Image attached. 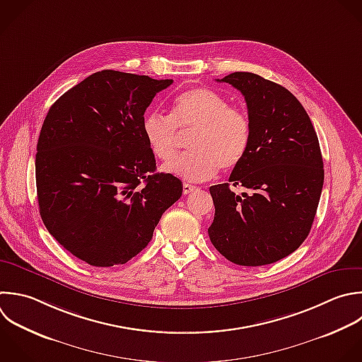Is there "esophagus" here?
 Wrapping results in <instances>:
<instances>
[{"instance_id": "esophagus-1", "label": "esophagus", "mask_w": 362, "mask_h": 362, "mask_svg": "<svg viewBox=\"0 0 362 362\" xmlns=\"http://www.w3.org/2000/svg\"><path fill=\"white\" fill-rule=\"evenodd\" d=\"M197 189V187L195 185H191V184H187V182H184L182 184V194L184 195H187V194H191L192 191H195Z\"/></svg>"}]
</instances>
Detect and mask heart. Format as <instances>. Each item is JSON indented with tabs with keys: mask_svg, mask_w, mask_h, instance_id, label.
Listing matches in <instances>:
<instances>
[{
	"mask_svg": "<svg viewBox=\"0 0 362 362\" xmlns=\"http://www.w3.org/2000/svg\"><path fill=\"white\" fill-rule=\"evenodd\" d=\"M178 128L194 131L191 153L176 159L164 170L187 181H205L219 168H236L246 157L252 143L249 115L218 92L208 88H192L175 98L171 115L150 113L143 120V136L151 154L170 163L176 153Z\"/></svg>",
	"mask_w": 362,
	"mask_h": 362,
	"instance_id": "b5f03b06",
	"label": "heart"
}]
</instances>
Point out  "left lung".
Returning <instances> with one entry per match:
<instances>
[{
  "label": "left lung",
  "instance_id": "obj_1",
  "mask_svg": "<svg viewBox=\"0 0 362 362\" xmlns=\"http://www.w3.org/2000/svg\"><path fill=\"white\" fill-rule=\"evenodd\" d=\"M218 82L245 96L253 132L249 153L229 182L209 188L215 205L209 239L232 263H274L310 233L324 182L318 139L307 112L286 88L250 72ZM230 185L250 194L236 196Z\"/></svg>",
  "mask_w": 362,
  "mask_h": 362
}]
</instances>
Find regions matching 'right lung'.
Returning <instances> with one entry per match:
<instances>
[{"mask_svg":"<svg viewBox=\"0 0 362 362\" xmlns=\"http://www.w3.org/2000/svg\"><path fill=\"white\" fill-rule=\"evenodd\" d=\"M171 83L96 72L44 120L35 157L40 214L48 232L92 266L123 264L140 253L182 194L177 177L156 173L143 136L146 109Z\"/></svg>","mask_w":362,"mask_h":362,"instance_id":"1","label":"right lung"}]
</instances>
